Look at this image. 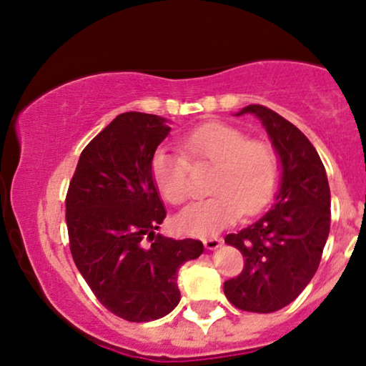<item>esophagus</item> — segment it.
<instances>
[{"mask_svg":"<svg viewBox=\"0 0 366 366\" xmlns=\"http://www.w3.org/2000/svg\"><path fill=\"white\" fill-rule=\"evenodd\" d=\"M202 243H204V247L207 249H216L221 247V239L219 238H206L202 239Z\"/></svg>","mask_w":366,"mask_h":366,"instance_id":"obj_1","label":"esophagus"}]
</instances>
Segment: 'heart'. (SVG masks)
I'll list each match as a JSON object with an SVG mask.
<instances>
[{"label": "heart", "instance_id": "1", "mask_svg": "<svg viewBox=\"0 0 366 366\" xmlns=\"http://www.w3.org/2000/svg\"><path fill=\"white\" fill-rule=\"evenodd\" d=\"M184 152L159 149L152 159V177L162 197L182 206L191 197V164H211V197L194 202L175 219L180 233L209 238L234 224L239 216H255L272 201L279 186L277 152L243 129L206 123L189 133Z\"/></svg>", "mask_w": 366, "mask_h": 366}]
</instances>
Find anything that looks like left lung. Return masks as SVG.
<instances>
[{
  "label": "left lung",
  "instance_id": "left-lung-1",
  "mask_svg": "<svg viewBox=\"0 0 366 366\" xmlns=\"http://www.w3.org/2000/svg\"><path fill=\"white\" fill-rule=\"evenodd\" d=\"M262 119L282 162L275 204L257 223L224 242L243 253L242 274L226 280V299L247 312L268 314L289 306L316 274L331 226L326 169L300 129L262 104L238 114Z\"/></svg>",
  "mask_w": 366,
  "mask_h": 366
}]
</instances>
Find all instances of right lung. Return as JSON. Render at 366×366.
Here are the masks:
<instances>
[{"instance_id": "add662e5", "label": "right lung", "mask_w": 366, "mask_h": 366, "mask_svg": "<svg viewBox=\"0 0 366 366\" xmlns=\"http://www.w3.org/2000/svg\"><path fill=\"white\" fill-rule=\"evenodd\" d=\"M164 122L118 114L82 150L66 196L77 270L96 299L129 322L167 316L180 300L179 268L204 249L199 239L155 234L167 216L152 177V159L170 132Z\"/></svg>"}]
</instances>
